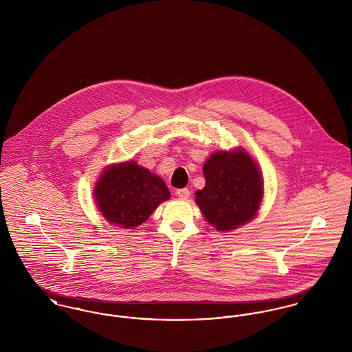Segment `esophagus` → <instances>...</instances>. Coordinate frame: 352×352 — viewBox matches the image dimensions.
Returning <instances> with one entry per match:
<instances>
[{"instance_id": "1", "label": "esophagus", "mask_w": 352, "mask_h": 352, "mask_svg": "<svg viewBox=\"0 0 352 352\" xmlns=\"http://www.w3.org/2000/svg\"><path fill=\"white\" fill-rule=\"evenodd\" d=\"M190 190L188 188H179V190H177V197L179 198V199H188L190 198Z\"/></svg>"}]
</instances>
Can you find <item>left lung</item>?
<instances>
[{
    "label": "left lung",
    "mask_w": 352,
    "mask_h": 352,
    "mask_svg": "<svg viewBox=\"0 0 352 352\" xmlns=\"http://www.w3.org/2000/svg\"><path fill=\"white\" fill-rule=\"evenodd\" d=\"M203 175L206 184L195 192V203L217 231H234L257 215L264 198V178L248 151H214L203 165Z\"/></svg>",
    "instance_id": "left-lung-1"
}]
</instances>
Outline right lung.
<instances>
[{"label": "right lung", "instance_id": "add662e5", "mask_svg": "<svg viewBox=\"0 0 352 352\" xmlns=\"http://www.w3.org/2000/svg\"><path fill=\"white\" fill-rule=\"evenodd\" d=\"M94 197L108 223L135 228L170 199V191L160 175L134 161H125L102 170L94 186Z\"/></svg>", "mask_w": 352, "mask_h": 352}]
</instances>
